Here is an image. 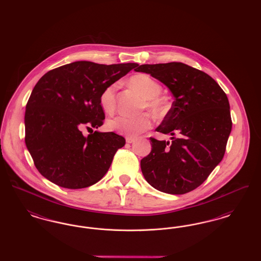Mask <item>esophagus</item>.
I'll return each mask as SVG.
<instances>
[{"instance_id": "esophagus-1", "label": "esophagus", "mask_w": 261, "mask_h": 261, "mask_svg": "<svg viewBox=\"0 0 261 261\" xmlns=\"http://www.w3.org/2000/svg\"><path fill=\"white\" fill-rule=\"evenodd\" d=\"M134 141H135V138H134V137H126V143L131 144V143H133Z\"/></svg>"}]
</instances>
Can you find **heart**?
Segmentation results:
<instances>
[{"label":"heart","mask_w":261,"mask_h":261,"mask_svg":"<svg viewBox=\"0 0 261 261\" xmlns=\"http://www.w3.org/2000/svg\"><path fill=\"white\" fill-rule=\"evenodd\" d=\"M130 84L146 98V102L142 109L148 108L156 115L165 111V102L160 97L162 86L149 75L139 73L130 78ZM117 84L113 83L105 88L99 96V105L102 111L111 114L114 112L116 106ZM108 128L128 136H136L148 130L151 126V116L148 112L141 113L136 116L118 115L108 121Z\"/></svg>","instance_id":"1"}]
</instances>
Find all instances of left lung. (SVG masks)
<instances>
[{
	"label": "left lung",
	"mask_w": 261,
	"mask_h": 261,
	"mask_svg": "<svg viewBox=\"0 0 261 261\" xmlns=\"http://www.w3.org/2000/svg\"><path fill=\"white\" fill-rule=\"evenodd\" d=\"M135 70L160 80L174 97L171 109L155 129L171 135L172 141L149 138L151 150L141 161L143 175L163 193H189L223 159L232 129L228 98L210 75L182 62L142 64Z\"/></svg>",
	"instance_id": "obj_1"
}]
</instances>
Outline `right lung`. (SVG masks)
<instances>
[{
    "label": "right lung",
    "instance_id": "1",
    "mask_svg": "<svg viewBox=\"0 0 261 261\" xmlns=\"http://www.w3.org/2000/svg\"><path fill=\"white\" fill-rule=\"evenodd\" d=\"M138 63L75 62L51 69L33 89L25 111V144L38 171L58 186H92L108 172L125 139L93 131L103 124L101 91ZM91 130L85 137L82 130Z\"/></svg>",
    "mask_w": 261,
    "mask_h": 261
}]
</instances>
